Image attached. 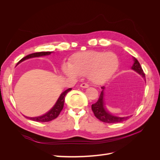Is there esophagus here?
<instances>
[{
    "instance_id": "1",
    "label": "esophagus",
    "mask_w": 160,
    "mask_h": 160,
    "mask_svg": "<svg viewBox=\"0 0 160 160\" xmlns=\"http://www.w3.org/2000/svg\"><path fill=\"white\" fill-rule=\"evenodd\" d=\"M80 86H81V88H89V84H88V83H81V85H80Z\"/></svg>"
}]
</instances>
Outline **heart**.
Returning a JSON list of instances; mask_svg holds the SVG:
<instances>
[{"instance_id":"heart-1","label":"heart","mask_w":160,"mask_h":160,"mask_svg":"<svg viewBox=\"0 0 160 160\" xmlns=\"http://www.w3.org/2000/svg\"><path fill=\"white\" fill-rule=\"evenodd\" d=\"M118 66V58L113 52L92 50L76 53L70 63L62 67V72L72 77L88 75L92 83L101 85L113 76Z\"/></svg>"}]
</instances>
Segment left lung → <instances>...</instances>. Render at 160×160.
<instances>
[{
    "label": "left lung",
    "mask_w": 160,
    "mask_h": 160,
    "mask_svg": "<svg viewBox=\"0 0 160 160\" xmlns=\"http://www.w3.org/2000/svg\"><path fill=\"white\" fill-rule=\"evenodd\" d=\"M134 63L133 66L132 67V69L134 71H137L139 75H141L143 78L145 79V73L142 68L141 65H140L139 61L133 57ZM104 87H101V91L99 98L98 100V101L94 104H92L91 109L92 111L95 115V117L98 118L99 120L101 121L104 123H119L122 122L123 121L127 120L129 118V117H118V116H115L111 115L110 113L106 110L104 106V101H103V95H104Z\"/></svg>",
    "instance_id": "1"
}]
</instances>
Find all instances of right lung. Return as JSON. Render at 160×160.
I'll list each match as a JSON object with an SVG mask.
<instances>
[{"instance_id":"right-lung-1","label":"right lung","mask_w":160,"mask_h":160,"mask_svg":"<svg viewBox=\"0 0 160 160\" xmlns=\"http://www.w3.org/2000/svg\"><path fill=\"white\" fill-rule=\"evenodd\" d=\"M51 52H52L47 51V52H37L32 53V54L27 55L26 57H24L22 59H21L20 61L18 62L17 65L20 63V62H21L23 61H25V60H26L27 59H29V58L36 57H41V56H44V55H50ZM71 90V88H69L68 89L65 90L64 92H62V93L61 95V96L59 97V99L57 100V103L55 105L54 107H53L49 111V112L47 113L46 114L43 115L42 116H40V117L27 118L30 119H31L32 121H35V122H51V121L56 119L58 117V116H59V115L60 114L61 111H62V108H63L65 95Z\"/></svg>"}]
</instances>
